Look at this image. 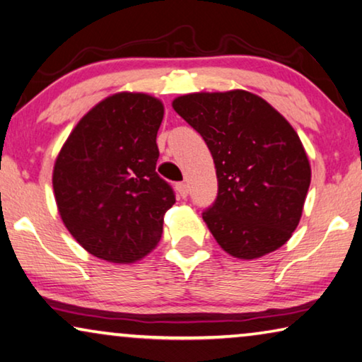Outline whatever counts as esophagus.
<instances>
[{
	"mask_svg": "<svg viewBox=\"0 0 362 362\" xmlns=\"http://www.w3.org/2000/svg\"><path fill=\"white\" fill-rule=\"evenodd\" d=\"M175 190H177V193H179V197L187 198V195H188V185H187L185 182H179V183H177Z\"/></svg>",
	"mask_w": 362,
	"mask_h": 362,
	"instance_id": "1",
	"label": "esophagus"
}]
</instances>
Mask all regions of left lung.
<instances>
[{"label": "left lung", "instance_id": "left-lung-1", "mask_svg": "<svg viewBox=\"0 0 362 362\" xmlns=\"http://www.w3.org/2000/svg\"><path fill=\"white\" fill-rule=\"evenodd\" d=\"M172 107L211 151L218 197L203 219L221 249L253 260L284 245L310 185L309 159L289 122L242 89L180 95Z\"/></svg>", "mask_w": 362, "mask_h": 362}]
</instances>
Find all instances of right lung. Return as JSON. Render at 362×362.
I'll return each instance as SVG.
<instances>
[{
  "label": "right lung",
  "mask_w": 362,
  "mask_h": 362,
  "mask_svg": "<svg viewBox=\"0 0 362 362\" xmlns=\"http://www.w3.org/2000/svg\"><path fill=\"white\" fill-rule=\"evenodd\" d=\"M159 99L118 93L78 122L53 167L58 213L90 255L134 263L158 245L164 214L175 203L156 172Z\"/></svg>",
  "instance_id": "obj_1"
}]
</instances>
